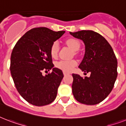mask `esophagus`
Masks as SVG:
<instances>
[{
  "label": "esophagus",
  "mask_w": 126,
  "mask_h": 126,
  "mask_svg": "<svg viewBox=\"0 0 126 126\" xmlns=\"http://www.w3.org/2000/svg\"><path fill=\"white\" fill-rule=\"evenodd\" d=\"M63 75H64V76H65V75H68V73H66V72H63Z\"/></svg>",
  "instance_id": "34e87169"
}]
</instances>
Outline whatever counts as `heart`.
I'll use <instances>...</instances> for the list:
<instances>
[{"label":"heart","mask_w":126,"mask_h":126,"mask_svg":"<svg viewBox=\"0 0 126 126\" xmlns=\"http://www.w3.org/2000/svg\"><path fill=\"white\" fill-rule=\"evenodd\" d=\"M66 44L71 47L73 50L77 51L80 47V43L77 39L73 38H68L66 40ZM59 50V44L57 41H54L50 46V54L51 57L55 58L58 55ZM77 65V62L75 59L72 60H61L57 61L55 64L56 68L62 70L64 72L69 73L73 70L74 67Z\"/></svg>","instance_id":"heart-1"}]
</instances>
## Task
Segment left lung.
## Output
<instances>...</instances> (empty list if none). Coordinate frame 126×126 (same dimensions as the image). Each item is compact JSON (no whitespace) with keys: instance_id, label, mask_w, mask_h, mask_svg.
Returning <instances> with one entry per match:
<instances>
[{"instance_id":"8db88e82","label":"left lung","mask_w":126,"mask_h":126,"mask_svg":"<svg viewBox=\"0 0 126 126\" xmlns=\"http://www.w3.org/2000/svg\"><path fill=\"white\" fill-rule=\"evenodd\" d=\"M70 34L84 42L86 51L79 68L91 73L90 77L73 74V95L80 103H99L111 92L117 78V59L113 49L103 36L93 31Z\"/></svg>"}]
</instances>
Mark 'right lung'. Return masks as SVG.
I'll use <instances>...</instances> for the list:
<instances>
[{
    "label": "right lung",
    "mask_w": 126,
    "mask_h": 126,
    "mask_svg": "<svg viewBox=\"0 0 126 126\" xmlns=\"http://www.w3.org/2000/svg\"><path fill=\"white\" fill-rule=\"evenodd\" d=\"M65 33L46 27L33 28L18 40L11 54L10 72L17 92L35 106L49 105L55 100L63 78V72L53 68L50 46ZM52 72L43 76L42 71Z\"/></svg>",
    "instance_id": "1"
}]
</instances>
